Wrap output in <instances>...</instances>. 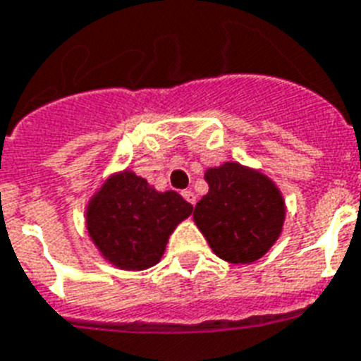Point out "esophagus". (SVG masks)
<instances>
[{
	"label": "esophagus",
	"mask_w": 361,
	"mask_h": 361,
	"mask_svg": "<svg viewBox=\"0 0 361 361\" xmlns=\"http://www.w3.org/2000/svg\"><path fill=\"white\" fill-rule=\"evenodd\" d=\"M181 196H183V198L189 202L190 206H195V204H196V195L192 192V190H183V192H181Z\"/></svg>",
	"instance_id": "34e87169"
}]
</instances>
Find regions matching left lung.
<instances>
[{
  "instance_id": "8db88e82",
  "label": "left lung",
  "mask_w": 361,
  "mask_h": 361,
  "mask_svg": "<svg viewBox=\"0 0 361 361\" xmlns=\"http://www.w3.org/2000/svg\"><path fill=\"white\" fill-rule=\"evenodd\" d=\"M209 192L195 207V222L216 256L230 263L259 259L280 235L286 207L262 172L224 163L206 172Z\"/></svg>"
}]
</instances>
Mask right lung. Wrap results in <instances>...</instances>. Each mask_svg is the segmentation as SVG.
I'll return each mask as SVG.
<instances>
[{
  "instance_id": "right-lung-1",
  "label": "right lung",
  "mask_w": 361,
  "mask_h": 361,
  "mask_svg": "<svg viewBox=\"0 0 361 361\" xmlns=\"http://www.w3.org/2000/svg\"><path fill=\"white\" fill-rule=\"evenodd\" d=\"M192 206L176 190L157 192L145 178L113 176L87 207V230L102 256L126 271L154 267Z\"/></svg>"
}]
</instances>
